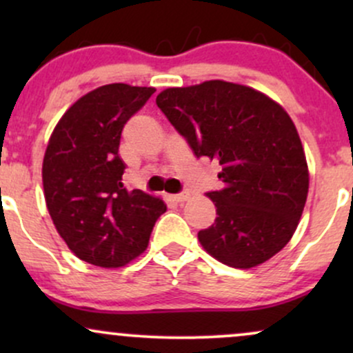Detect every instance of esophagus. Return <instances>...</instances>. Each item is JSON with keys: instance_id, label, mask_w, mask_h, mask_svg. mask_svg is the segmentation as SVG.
Listing matches in <instances>:
<instances>
[{"instance_id": "esophagus-1", "label": "esophagus", "mask_w": 353, "mask_h": 353, "mask_svg": "<svg viewBox=\"0 0 353 353\" xmlns=\"http://www.w3.org/2000/svg\"><path fill=\"white\" fill-rule=\"evenodd\" d=\"M189 196H190V194L188 192V190H184V192L174 194V196H171V197H172L174 202H184V201L189 199Z\"/></svg>"}]
</instances>
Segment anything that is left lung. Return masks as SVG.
I'll return each mask as SVG.
<instances>
[{
  "label": "left lung",
  "instance_id": "obj_1",
  "mask_svg": "<svg viewBox=\"0 0 353 353\" xmlns=\"http://www.w3.org/2000/svg\"><path fill=\"white\" fill-rule=\"evenodd\" d=\"M156 104L197 157L221 164L208 192L217 217L197 237L222 264H264L294 236L309 192V169L290 116L269 96L214 79L168 88Z\"/></svg>",
  "mask_w": 353,
  "mask_h": 353
}]
</instances>
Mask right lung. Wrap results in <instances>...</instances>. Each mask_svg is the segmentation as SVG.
I'll return each instance as SVG.
<instances>
[{"mask_svg": "<svg viewBox=\"0 0 353 353\" xmlns=\"http://www.w3.org/2000/svg\"><path fill=\"white\" fill-rule=\"evenodd\" d=\"M154 91L123 83L101 86L76 101L50 137L44 199L59 236L88 264L116 269L131 262L168 209L159 197L124 188L119 157L124 124Z\"/></svg>", "mask_w": 353, "mask_h": 353, "instance_id": "obj_1", "label": "right lung"}]
</instances>
